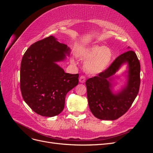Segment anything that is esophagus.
Listing matches in <instances>:
<instances>
[{
    "label": "esophagus",
    "instance_id": "esophagus-1",
    "mask_svg": "<svg viewBox=\"0 0 153 153\" xmlns=\"http://www.w3.org/2000/svg\"><path fill=\"white\" fill-rule=\"evenodd\" d=\"M79 82L80 83H84L85 82V77L84 76H81L79 78Z\"/></svg>",
    "mask_w": 153,
    "mask_h": 153
}]
</instances>
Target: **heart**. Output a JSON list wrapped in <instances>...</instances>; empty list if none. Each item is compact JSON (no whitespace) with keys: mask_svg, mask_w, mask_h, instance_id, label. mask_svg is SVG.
I'll return each instance as SVG.
<instances>
[{"mask_svg":"<svg viewBox=\"0 0 153 153\" xmlns=\"http://www.w3.org/2000/svg\"><path fill=\"white\" fill-rule=\"evenodd\" d=\"M78 57L87 60L84 64V69L91 75H97L104 71L112 61V51L108 47L93 45L82 49Z\"/></svg>","mask_w":153,"mask_h":153,"instance_id":"heart-1","label":"heart"}]
</instances>
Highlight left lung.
I'll list each match as a JSON object with an SVG mask.
<instances>
[{
  "label": "left lung",
  "instance_id": "left-lung-1",
  "mask_svg": "<svg viewBox=\"0 0 153 153\" xmlns=\"http://www.w3.org/2000/svg\"><path fill=\"white\" fill-rule=\"evenodd\" d=\"M126 63L128 69L124 73L127 79L126 84L121 90L114 93L113 76ZM140 73V62L136 53L128 50L115 59L105 71L87 80L88 103L92 114L101 120H115L126 113L138 93Z\"/></svg>",
  "mask_w": 153,
  "mask_h": 153
}]
</instances>
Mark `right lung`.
Returning a JSON list of instances; mask_svg holds the SVG:
<instances>
[{
	"label": "right lung",
	"instance_id": "add662e5",
	"mask_svg": "<svg viewBox=\"0 0 153 153\" xmlns=\"http://www.w3.org/2000/svg\"><path fill=\"white\" fill-rule=\"evenodd\" d=\"M70 48L50 36L30 45L22 57L20 89L25 103L41 116L53 117L64 108L66 95L78 84V74L66 73L57 62Z\"/></svg>",
	"mask_w": 153,
	"mask_h": 153
}]
</instances>
